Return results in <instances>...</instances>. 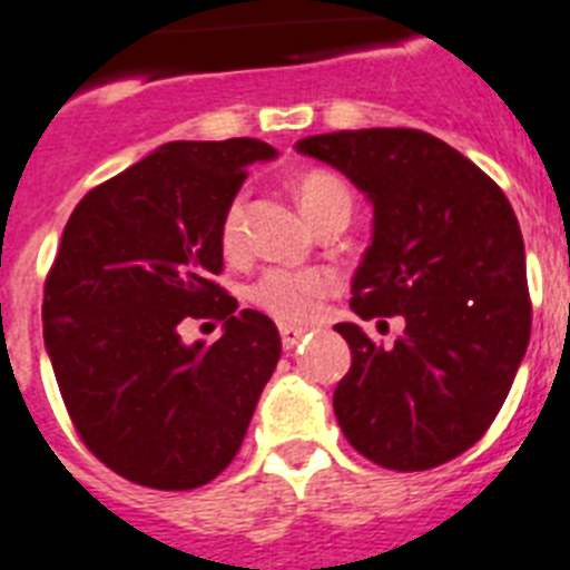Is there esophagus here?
I'll return each mask as SVG.
<instances>
[{"label": "esophagus", "instance_id": "esophagus-1", "mask_svg": "<svg viewBox=\"0 0 570 570\" xmlns=\"http://www.w3.org/2000/svg\"><path fill=\"white\" fill-rule=\"evenodd\" d=\"M304 335H306L304 326H286V323L281 326V343H284V348H295Z\"/></svg>", "mask_w": 570, "mask_h": 570}]
</instances>
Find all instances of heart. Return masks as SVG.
Returning a JSON list of instances; mask_svg holds the SVG:
<instances>
[{
  "label": "heart",
  "mask_w": 570,
  "mask_h": 570,
  "mask_svg": "<svg viewBox=\"0 0 570 570\" xmlns=\"http://www.w3.org/2000/svg\"><path fill=\"white\" fill-rule=\"evenodd\" d=\"M297 202L306 218L317 213L326 204L337 198H348L346 184L337 181L330 173H309L297 181ZM352 202V198H348ZM244 240V196L233 198L222 224V244L227 253H235ZM330 295V278L317 269H304V273H289V269H269L255 281L249 297L261 309H266L278 321H304L317 309L323 297Z\"/></svg>",
  "instance_id": "heart-1"
}]
</instances>
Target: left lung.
<instances>
[{
	"mask_svg": "<svg viewBox=\"0 0 570 570\" xmlns=\"http://www.w3.org/2000/svg\"><path fill=\"white\" fill-rule=\"evenodd\" d=\"M295 150L335 167L372 204L348 306L363 321L403 323L392 346L357 323L335 326L352 348L332 400L337 423L383 469L449 463L497 417L531 337L514 209L476 164L423 130L323 132Z\"/></svg>",
	"mask_w": 570,
	"mask_h": 570,
	"instance_id": "1",
	"label": "left lung"
}]
</instances>
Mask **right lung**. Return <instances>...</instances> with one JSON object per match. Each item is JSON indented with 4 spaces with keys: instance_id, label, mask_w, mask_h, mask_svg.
I'll return each instance as SVG.
<instances>
[{
    "instance_id": "add662e5",
    "label": "right lung",
    "mask_w": 570,
    "mask_h": 570,
    "mask_svg": "<svg viewBox=\"0 0 570 570\" xmlns=\"http://www.w3.org/2000/svg\"><path fill=\"white\" fill-rule=\"evenodd\" d=\"M258 138L167 141L90 189L61 233L45 284V348L81 440L132 483L189 491L238 454L281 357L278 326L238 309L222 273V224ZM189 316H222L209 347Z\"/></svg>"
}]
</instances>
